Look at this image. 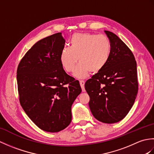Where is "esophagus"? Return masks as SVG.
I'll list each match as a JSON object with an SVG mask.
<instances>
[{
	"label": "esophagus",
	"instance_id": "esophagus-1",
	"mask_svg": "<svg viewBox=\"0 0 154 154\" xmlns=\"http://www.w3.org/2000/svg\"><path fill=\"white\" fill-rule=\"evenodd\" d=\"M79 83L81 87V89H82V91L83 92H85V81L83 80H80Z\"/></svg>",
	"mask_w": 154,
	"mask_h": 154
}]
</instances>
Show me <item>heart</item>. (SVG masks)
I'll return each mask as SVG.
<instances>
[{
	"mask_svg": "<svg viewBox=\"0 0 154 154\" xmlns=\"http://www.w3.org/2000/svg\"><path fill=\"white\" fill-rule=\"evenodd\" d=\"M112 47L106 35L91 33H76L72 35L70 47L61 51L60 61L67 72H72L78 78L86 77L91 71L95 73L102 70L109 61Z\"/></svg>",
	"mask_w": 154,
	"mask_h": 154,
	"instance_id": "obj_1",
	"label": "heart"
}]
</instances>
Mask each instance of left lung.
<instances>
[{
	"mask_svg": "<svg viewBox=\"0 0 154 154\" xmlns=\"http://www.w3.org/2000/svg\"><path fill=\"white\" fill-rule=\"evenodd\" d=\"M112 47L109 61L85 84L89 105L100 122H119L131 109L138 94L136 61L132 51L117 36L104 30Z\"/></svg>",
	"mask_w": 154,
	"mask_h": 154,
	"instance_id": "1",
	"label": "left lung"
}]
</instances>
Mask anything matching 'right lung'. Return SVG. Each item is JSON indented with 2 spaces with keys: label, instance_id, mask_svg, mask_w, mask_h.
Returning a JSON list of instances; mask_svg holds the SVG:
<instances>
[{
  "label": "right lung",
  "instance_id": "1",
  "mask_svg": "<svg viewBox=\"0 0 154 154\" xmlns=\"http://www.w3.org/2000/svg\"><path fill=\"white\" fill-rule=\"evenodd\" d=\"M65 40L61 32L36 42L17 69L19 100L35 125L57 132L71 121V106L81 93L79 81L67 75L60 61Z\"/></svg>",
  "mask_w": 154,
  "mask_h": 154
}]
</instances>
